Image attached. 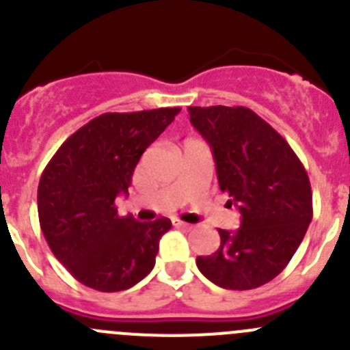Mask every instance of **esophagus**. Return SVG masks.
Returning <instances> with one entry per match:
<instances>
[{"label": "esophagus", "mask_w": 350, "mask_h": 350, "mask_svg": "<svg viewBox=\"0 0 350 350\" xmlns=\"http://www.w3.org/2000/svg\"><path fill=\"white\" fill-rule=\"evenodd\" d=\"M173 225L178 228H184V230H191L192 225L191 223H185V221H180V219H173Z\"/></svg>", "instance_id": "1"}]
</instances>
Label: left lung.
Returning a JSON list of instances; mask_svg holds the SVG:
<instances>
[{"mask_svg": "<svg viewBox=\"0 0 350 350\" xmlns=\"http://www.w3.org/2000/svg\"><path fill=\"white\" fill-rule=\"evenodd\" d=\"M191 123L209 142L227 204L241 228H218L219 247L198 256L208 280L230 291L261 287L284 271L312 219V192L288 142L245 106H191Z\"/></svg>", "mask_w": 350, "mask_h": 350, "instance_id": "8db88e82", "label": "left lung"}]
</instances>
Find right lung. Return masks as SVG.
Here are the masks:
<instances>
[{
  "mask_svg": "<svg viewBox=\"0 0 350 350\" xmlns=\"http://www.w3.org/2000/svg\"><path fill=\"white\" fill-rule=\"evenodd\" d=\"M180 108L103 113L73 132L46 165L38 187L41 230L75 280L99 292L134 287L156 261L168 218L120 216L142 152Z\"/></svg>",
  "mask_w": 350,
  "mask_h": 350,
  "instance_id": "1",
  "label": "right lung"
}]
</instances>
